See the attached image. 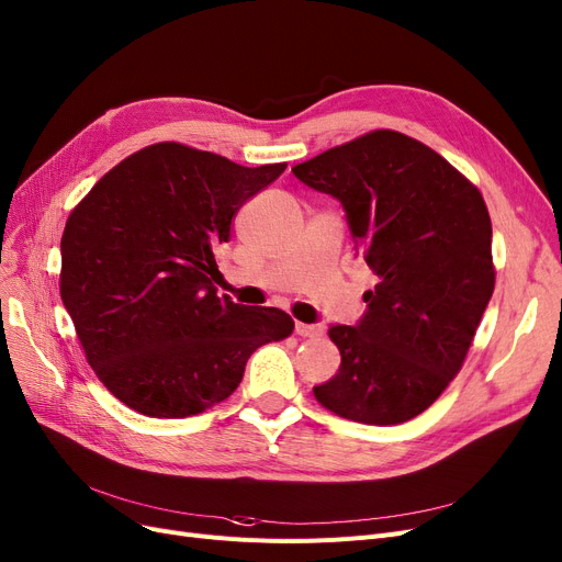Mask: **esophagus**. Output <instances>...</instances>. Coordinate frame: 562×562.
<instances>
[{
  "label": "esophagus",
  "instance_id": "34e87169",
  "mask_svg": "<svg viewBox=\"0 0 562 562\" xmlns=\"http://www.w3.org/2000/svg\"><path fill=\"white\" fill-rule=\"evenodd\" d=\"M295 331L300 336H308V339H316V336L323 334L321 325H306V323H295Z\"/></svg>",
  "mask_w": 562,
  "mask_h": 562
}]
</instances>
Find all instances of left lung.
Returning <instances> with one entry per match:
<instances>
[{
  "instance_id": "8db88e82",
  "label": "left lung",
  "mask_w": 562,
  "mask_h": 562,
  "mask_svg": "<svg viewBox=\"0 0 562 562\" xmlns=\"http://www.w3.org/2000/svg\"><path fill=\"white\" fill-rule=\"evenodd\" d=\"M293 172L339 200L355 251L378 277L362 321L329 327L341 367L313 394L352 422H408L452 383L493 295L484 198L438 151L390 128Z\"/></svg>"
}]
</instances>
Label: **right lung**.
<instances>
[{
    "mask_svg": "<svg viewBox=\"0 0 562 562\" xmlns=\"http://www.w3.org/2000/svg\"><path fill=\"white\" fill-rule=\"evenodd\" d=\"M285 164L156 143L105 172L61 235L59 293L89 367L128 408L191 417L228 398L256 348L293 334L272 306L218 297L214 251Z\"/></svg>",
    "mask_w": 562,
    "mask_h": 562,
    "instance_id": "obj_1",
    "label": "right lung"
}]
</instances>
